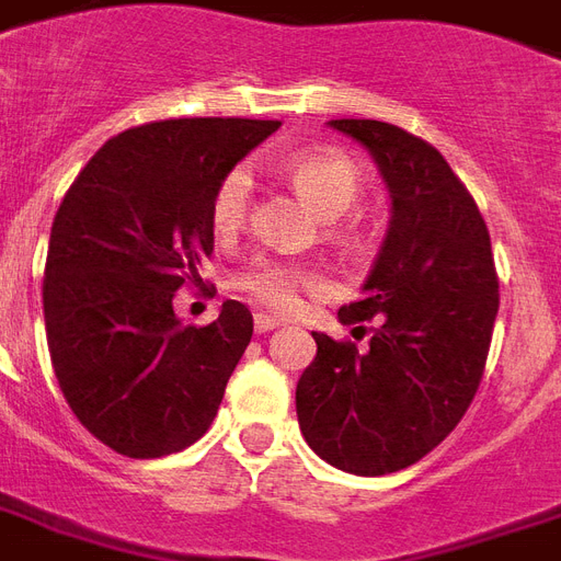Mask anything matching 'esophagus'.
Masks as SVG:
<instances>
[{"label":"esophagus","mask_w":561,"mask_h":561,"mask_svg":"<svg viewBox=\"0 0 561 561\" xmlns=\"http://www.w3.org/2000/svg\"><path fill=\"white\" fill-rule=\"evenodd\" d=\"M279 323V318H273V314H255V333H270V330H276Z\"/></svg>","instance_id":"34e87169"}]
</instances>
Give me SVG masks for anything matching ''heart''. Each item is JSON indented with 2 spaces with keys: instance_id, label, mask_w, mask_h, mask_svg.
Here are the masks:
<instances>
[{
  "instance_id": "heart-1",
  "label": "heart",
  "mask_w": 561,
  "mask_h": 561,
  "mask_svg": "<svg viewBox=\"0 0 561 561\" xmlns=\"http://www.w3.org/2000/svg\"><path fill=\"white\" fill-rule=\"evenodd\" d=\"M297 190L309 198L323 217H339L354 205L363 190V172L351 153L335 148L291 153L282 160ZM255 178L247 163H238L219 178L210 198V226L219 238L238 234L252 207ZM231 285L249 300L270 312H294L300 306V291H321L323 276L318 270L276 255H255L231 273Z\"/></svg>"
}]
</instances>
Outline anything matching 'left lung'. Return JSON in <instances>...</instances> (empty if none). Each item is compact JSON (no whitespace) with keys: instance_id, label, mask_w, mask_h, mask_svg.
I'll use <instances>...</instances> for the list:
<instances>
[{"instance_id":"obj_1","label":"left lung","mask_w":561,"mask_h":561,"mask_svg":"<svg viewBox=\"0 0 561 561\" xmlns=\"http://www.w3.org/2000/svg\"><path fill=\"white\" fill-rule=\"evenodd\" d=\"M330 127L371 151L392 222L365 294L339 309V321L356 339L368 333V344L312 333L318 356L297 383V419L327 463L386 476L425 458L472 404L500 276L479 205L434 145L371 118H335Z\"/></svg>"}]
</instances>
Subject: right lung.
Returning a JSON list of instances; mask_svg holds the SVG:
<instances>
[{
	"label": "right lung",
	"instance_id": "1",
	"mask_svg": "<svg viewBox=\"0 0 561 561\" xmlns=\"http://www.w3.org/2000/svg\"><path fill=\"white\" fill-rule=\"evenodd\" d=\"M279 130L259 118H169L112 136L61 198L44 270L53 371L73 416L118 455L163 458L217 416L252 339V312L175 318L214 252L219 178Z\"/></svg>",
	"mask_w": 561,
	"mask_h": 561
}]
</instances>
